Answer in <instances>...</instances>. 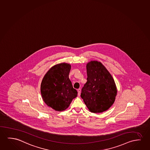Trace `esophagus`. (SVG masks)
Returning <instances> with one entry per match:
<instances>
[{
    "label": "esophagus",
    "mask_w": 150,
    "mask_h": 150,
    "mask_svg": "<svg viewBox=\"0 0 150 150\" xmlns=\"http://www.w3.org/2000/svg\"><path fill=\"white\" fill-rule=\"evenodd\" d=\"M77 92H78V96H81V89H78L77 90Z\"/></svg>",
    "instance_id": "34e87169"
}]
</instances>
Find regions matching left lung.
I'll return each mask as SVG.
<instances>
[{
    "label": "left lung",
    "instance_id": "1",
    "mask_svg": "<svg viewBox=\"0 0 150 150\" xmlns=\"http://www.w3.org/2000/svg\"><path fill=\"white\" fill-rule=\"evenodd\" d=\"M87 81L81 89V98L92 113L107 110L115 102L117 88L112 76L99 61H91L86 65Z\"/></svg>",
    "mask_w": 150,
    "mask_h": 150
}]
</instances>
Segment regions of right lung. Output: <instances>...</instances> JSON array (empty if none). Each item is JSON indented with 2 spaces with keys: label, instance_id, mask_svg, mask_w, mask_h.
I'll use <instances>...</instances> for the list:
<instances>
[{
  "label": "right lung",
  "instance_id": "right-lung-1",
  "mask_svg": "<svg viewBox=\"0 0 150 150\" xmlns=\"http://www.w3.org/2000/svg\"><path fill=\"white\" fill-rule=\"evenodd\" d=\"M71 69L69 63L56 64L48 71L42 81V98L48 106L55 111L65 110L77 96L69 77Z\"/></svg>",
  "mask_w": 150,
  "mask_h": 150
}]
</instances>
